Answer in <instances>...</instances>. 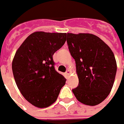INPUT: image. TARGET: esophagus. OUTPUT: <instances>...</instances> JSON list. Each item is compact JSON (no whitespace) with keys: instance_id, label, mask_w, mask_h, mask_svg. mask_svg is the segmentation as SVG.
<instances>
[{"instance_id":"obj_1","label":"esophagus","mask_w":124,"mask_h":124,"mask_svg":"<svg viewBox=\"0 0 124 124\" xmlns=\"http://www.w3.org/2000/svg\"><path fill=\"white\" fill-rule=\"evenodd\" d=\"M70 73H71V71H70V70H69V69L67 70V71H66V74H67V75H69V74H70Z\"/></svg>"}]
</instances>
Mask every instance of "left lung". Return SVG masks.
<instances>
[{"instance_id":"left-lung-1","label":"left lung","mask_w":124,"mask_h":124,"mask_svg":"<svg viewBox=\"0 0 124 124\" xmlns=\"http://www.w3.org/2000/svg\"><path fill=\"white\" fill-rule=\"evenodd\" d=\"M67 42L78 77V85L72 91L81 103L97 105L112 88L117 69L114 53L103 40L91 33H68Z\"/></svg>"}]
</instances>
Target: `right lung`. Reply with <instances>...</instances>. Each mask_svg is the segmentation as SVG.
<instances>
[{
    "label": "right lung",
    "instance_id": "obj_1",
    "mask_svg": "<svg viewBox=\"0 0 124 124\" xmlns=\"http://www.w3.org/2000/svg\"><path fill=\"white\" fill-rule=\"evenodd\" d=\"M65 33L37 31L29 35L17 50L12 69L19 90L36 107L51 105L66 78L55 69L53 56L64 44Z\"/></svg>",
    "mask_w": 124,
    "mask_h": 124
}]
</instances>
